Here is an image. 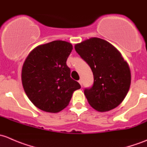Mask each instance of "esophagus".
<instances>
[{
    "label": "esophagus",
    "mask_w": 147,
    "mask_h": 147,
    "mask_svg": "<svg viewBox=\"0 0 147 147\" xmlns=\"http://www.w3.org/2000/svg\"><path fill=\"white\" fill-rule=\"evenodd\" d=\"M78 83H79V84H80V85H81V86H82V80L80 79L79 81H78Z\"/></svg>",
    "instance_id": "obj_1"
}]
</instances>
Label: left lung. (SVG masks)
Wrapping results in <instances>:
<instances>
[{"label": "left lung", "instance_id": "8db88e82", "mask_svg": "<svg viewBox=\"0 0 147 147\" xmlns=\"http://www.w3.org/2000/svg\"><path fill=\"white\" fill-rule=\"evenodd\" d=\"M74 48L93 74V86L84 90L90 106L99 112L118 106L131 84L129 67L120 52L108 42L98 37L76 44Z\"/></svg>", "mask_w": 147, "mask_h": 147}]
</instances>
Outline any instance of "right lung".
<instances>
[{
	"instance_id": "1",
	"label": "right lung",
	"mask_w": 147,
	"mask_h": 147,
	"mask_svg": "<svg viewBox=\"0 0 147 147\" xmlns=\"http://www.w3.org/2000/svg\"><path fill=\"white\" fill-rule=\"evenodd\" d=\"M72 49L69 42L53 41L34 48L23 63L24 90L30 101L43 111L60 112L69 105L74 92L81 88L71 78L66 65Z\"/></svg>"
}]
</instances>
